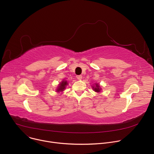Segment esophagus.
<instances>
[{
    "label": "esophagus",
    "mask_w": 154,
    "mask_h": 154,
    "mask_svg": "<svg viewBox=\"0 0 154 154\" xmlns=\"http://www.w3.org/2000/svg\"><path fill=\"white\" fill-rule=\"evenodd\" d=\"M77 79L78 80H81V79H82V76L81 75H77Z\"/></svg>",
    "instance_id": "1"
}]
</instances>
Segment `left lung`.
Masks as SVG:
<instances>
[{
	"mask_svg": "<svg viewBox=\"0 0 154 154\" xmlns=\"http://www.w3.org/2000/svg\"><path fill=\"white\" fill-rule=\"evenodd\" d=\"M93 87V89L94 91L96 92H98L99 93L101 90V88H100V86L98 83H96V86H92Z\"/></svg>",
	"mask_w": 154,
	"mask_h": 154,
	"instance_id": "obj_1",
	"label": "left lung"
}]
</instances>
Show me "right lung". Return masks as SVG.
<instances>
[{"mask_svg":"<svg viewBox=\"0 0 154 154\" xmlns=\"http://www.w3.org/2000/svg\"><path fill=\"white\" fill-rule=\"evenodd\" d=\"M68 85V82L66 80H63L62 81L60 84L59 86H58L57 89V92H60V91H63L66 88V86Z\"/></svg>","mask_w":154,"mask_h":154,"instance_id":"obj_1","label":"right lung"}]
</instances>
